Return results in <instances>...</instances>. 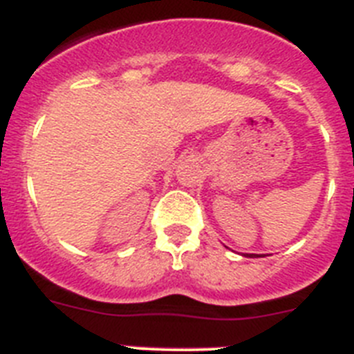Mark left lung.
<instances>
[{
  "label": "left lung",
  "mask_w": 354,
  "mask_h": 354,
  "mask_svg": "<svg viewBox=\"0 0 354 354\" xmlns=\"http://www.w3.org/2000/svg\"><path fill=\"white\" fill-rule=\"evenodd\" d=\"M245 257H248V254H245ZM250 257H253V254H250ZM254 257H257V254H254Z\"/></svg>",
  "instance_id": "obj_1"
}]
</instances>
